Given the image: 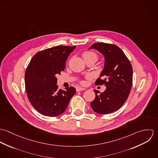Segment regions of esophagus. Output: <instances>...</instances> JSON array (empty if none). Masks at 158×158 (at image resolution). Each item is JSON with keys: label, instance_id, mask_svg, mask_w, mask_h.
Returning a JSON list of instances; mask_svg holds the SVG:
<instances>
[{"label": "esophagus", "instance_id": "obj_1", "mask_svg": "<svg viewBox=\"0 0 158 158\" xmlns=\"http://www.w3.org/2000/svg\"><path fill=\"white\" fill-rule=\"evenodd\" d=\"M85 89H85V88H84L78 87V88H77L76 90H77V92H79V91H81V90H85Z\"/></svg>", "mask_w": 158, "mask_h": 158}]
</instances>
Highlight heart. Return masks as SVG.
Listing matches in <instances>:
<instances>
[{
    "label": "heart",
    "mask_w": 158,
    "mask_h": 158,
    "mask_svg": "<svg viewBox=\"0 0 158 158\" xmlns=\"http://www.w3.org/2000/svg\"><path fill=\"white\" fill-rule=\"evenodd\" d=\"M83 57L84 58L85 60H88V59H90V58H94L95 60H97V55L93 52H85L83 53Z\"/></svg>",
    "instance_id": "heart-1"
}]
</instances>
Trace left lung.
I'll list each match as a JSON object with an SVG mask.
<instances>
[{
    "label": "left lung",
    "mask_w": 158,
    "mask_h": 158,
    "mask_svg": "<svg viewBox=\"0 0 158 158\" xmlns=\"http://www.w3.org/2000/svg\"><path fill=\"white\" fill-rule=\"evenodd\" d=\"M94 48L105 57V64L95 85H104L106 89H94L95 99L90 103L92 109L98 114H107L120 109L127 100L133 83V69L123 52L117 45L103 43H94ZM101 77L104 79L102 80Z\"/></svg>",
    "instance_id": "left-lung-1"
}]
</instances>
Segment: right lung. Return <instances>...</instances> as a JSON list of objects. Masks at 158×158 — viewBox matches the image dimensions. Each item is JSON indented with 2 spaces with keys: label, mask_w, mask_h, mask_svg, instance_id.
<instances>
[{
  "label": "right lung",
  "mask_w": 158,
  "mask_h": 158,
  "mask_svg": "<svg viewBox=\"0 0 158 158\" xmlns=\"http://www.w3.org/2000/svg\"><path fill=\"white\" fill-rule=\"evenodd\" d=\"M76 46L58 45L36 53L25 74L28 98L39 113L48 117L64 113L76 92L74 87L59 89L56 75L66 67V61Z\"/></svg>",
  "instance_id": "1"
}]
</instances>
